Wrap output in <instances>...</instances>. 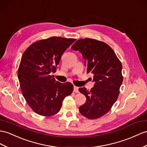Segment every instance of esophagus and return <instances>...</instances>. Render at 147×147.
Here are the masks:
<instances>
[{
    "mask_svg": "<svg viewBox=\"0 0 147 147\" xmlns=\"http://www.w3.org/2000/svg\"><path fill=\"white\" fill-rule=\"evenodd\" d=\"M79 88L77 87V86H74V92L76 93H78L79 92V90H78Z\"/></svg>",
    "mask_w": 147,
    "mask_h": 147,
    "instance_id": "34e87169",
    "label": "esophagus"
}]
</instances>
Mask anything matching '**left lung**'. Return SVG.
Returning <instances> with one entry per match:
<instances>
[{
  "label": "left lung",
  "mask_w": 147,
  "mask_h": 147,
  "mask_svg": "<svg viewBox=\"0 0 147 147\" xmlns=\"http://www.w3.org/2000/svg\"><path fill=\"white\" fill-rule=\"evenodd\" d=\"M85 59L87 73L93 74L95 82L90 91L82 87L79 91L86 97L79 108L81 114L90 119L103 116L111 110L119 94L123 81L122 66L114 50L106 43L91 38L77 40L71 47Z\"/></svg>",
  "instance_id": "8db88e82"
}]
</instances>
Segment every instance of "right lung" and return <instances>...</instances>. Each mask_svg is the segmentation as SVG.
Instances as JSON below:
<instances>
[{"label": "right lung", "mask_w": 147, "mask_h": 147, "mask_svg": "<svg viewBox=\"0 0 147 147\" xmlns=\"http://www.w3.org/2000/svg\"><path fill=\"white\" fill-rule=\"evenodd\" d=\"M76 39L53 36L36 41L22 55L18 78L25 100L36 114L52 116L73 91L71 82L61 83L51 76L63 53Z\"/></svg>", "instance_id": "right-lung-1"}]
</instances>
